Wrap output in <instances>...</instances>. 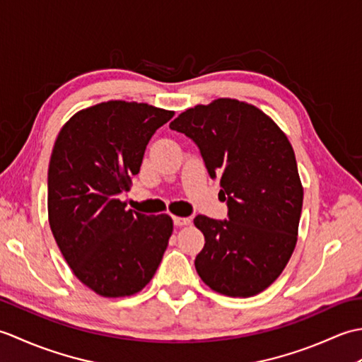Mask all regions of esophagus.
I'll use <instances>...</instances> for the list:
<instances>
[{
	"mask_svg": "<svg viewBox=\"0 0 362 362\" xmlns=\"http://www.w3.org/2000/svg\"><path fill=\"white\" fill-rule=\"evenodd\" d=\"M191 222L189 218H182V216H174V224L177 227H183V226H188Z\"/></svg>",
	"mask_w": 362,
	"mask_h": 362,
	"instance_id": "34e87169",
	"label": "esophagus"
}]
</instances>
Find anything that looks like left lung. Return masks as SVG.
Instances as JSON below:
<instances>
[{
  "instance_id": "1",
  "label": "left lung",
  "mask_w": 362,
  "mask_h": 362,
  "mask_svg": "<svg viewBox=\"0 0 362 362\" xmlns=\"http://www.w3.org/2000/svg\"><path fill=\"white\" fill-rule=\"evenodd\" d=\"M169 127L199 146L228 205L227 221L194 218L205 236L194 261L199 276L228 297L259 294L297 244L303 187L286 134L258 107L232 98L191 107Z\"/></svg>"
}]
</instances>
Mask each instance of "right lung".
<instances>
[{
	"instance_id": "add662e5",
	"label": "right lung",
	"mask_w": 362,
	"mask_h": 362,
	"mask_svg": "<svg viewBox=\"0 0 362 362\" xmlns=\"http://www.w3.org/2000/svg\"><path fill=\"white\" fill-rule=\"evenodd\" d=\"M173 110L107 101L68 119L48 168V219L73 274L98 296H134L148 284L173 235L169 214L126 210L118 199L140 173L156 130Z\"/></svg>"
}]
</instances>
